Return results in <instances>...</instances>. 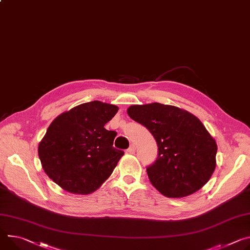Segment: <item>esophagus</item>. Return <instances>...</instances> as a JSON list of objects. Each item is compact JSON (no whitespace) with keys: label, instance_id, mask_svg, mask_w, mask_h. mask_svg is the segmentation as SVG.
Returning <instances> with one entry per match:
<instances>
[{"label":"esophagus","instance_id":"esophagus-1","mask_svg":"<svg viewBox=\"0 0 250 250\" xmlns=\"http://www.w3.org/2000/svg\"><path fill=\"white\" fill-rule=\"evenodd\" d=\"M135 151V146L134 145H130L129 147L126 149V152L128 153H133Z\"/></svg>","mask_w":250,"mask_h":250}]
</instances>
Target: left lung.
<instances>
[{
	"instance_id": "8db88e82",
	"label": "left lung",
	"mask_w": 250,
	"mask_h": 250,
	"mask_svg": "<svg viewBox=\"0 0 250 250\" xmlns=\"http://www.w3.org/2000/svg\"><path fill=\"white\" fill-rule=\"evenodd\" d=\"M127 115L146 126L157 144V158L146 172L162 194L185 197L208 183L216 167L217 146L195 116L160 103L130 105Z\"/></svg>"
}]
</instances>
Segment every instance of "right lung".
Masks as SVG:
<instances>
[{
    "instance_id": "1",
    "label": "right lung",
    "mask_w": 250,
    "mask_h": 250,
    "mask_svg": "<svg viewBox=\"0 0 250 250\" xmlns=\"http://www.w3.org/2000/svg\"><path fill=\"white\" fill-rule=\"evenodd\" d=\"M119 107L99 101L84 103L57 117L39 144L47 175L65 191L89 194L112 173L124 151L112 146L117 132L104 125Z\"/></svg>"
}]
</instances>
